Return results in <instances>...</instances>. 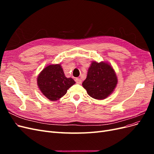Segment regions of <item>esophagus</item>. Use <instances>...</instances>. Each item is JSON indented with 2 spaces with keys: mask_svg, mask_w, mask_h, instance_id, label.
I'll return each mask as SVG.
<instances>
[{
  "mask_svg": "<svg viewBox=\"0 0 154 154\" xmlns=\"http://www.w3.org/2000/svg\"><path fill=\"white\" fill-rule=\"evenodd\" d=\"M75 82H76V83H78V84H81V83H82V80L80 78H76Z\"/></svg>",
  "mask_w": 154,
  "mask_h": 154,
  "instance_id": "obj_1",
  "label": "esophagus"
}]
</instances>
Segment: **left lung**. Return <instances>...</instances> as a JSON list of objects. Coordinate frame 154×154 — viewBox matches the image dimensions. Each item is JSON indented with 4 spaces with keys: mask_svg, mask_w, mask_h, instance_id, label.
Instances as JSON below:
<instances>
[{
    "mask_svg": "<svg viewBox=\"0 0 154 154\" xmlns=\"http://www.w3.org/2000/svg\"><path fill=\"white\" fill-rule=\"evenodd\" d=\"M117 83V76L110 65L92 62L82 85L92 98L103 100L112 93Z\"/></svg>",
    "mask_w": 154,
    "mask_h": 154,
    "instance_id": "1",
    "label": "left lung"
}]
</instances>
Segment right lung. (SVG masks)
Returning a JSON list of instances; mask_svg holds the SVG:
<instances>
[{"label":"right lung","mask_w":154,"mask_h":154,"mask_svg":"<svg viewBox=\"0 0 154 154\" xmlns=\"http://www.w3.org/2000/svg\"><path fill=\"white\" fill-rule=\"evenodd\" d=\"M37 83L42 93L51 101H57L67 93L75 82L65 76L61 65H49L37 78Z\"/></svg>","instance_id":"right-lung-1"}]
</instances>
